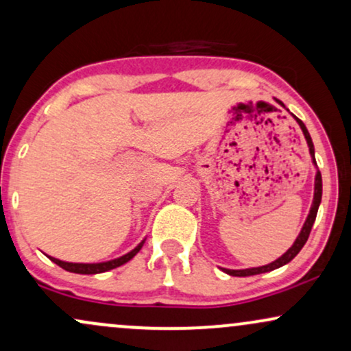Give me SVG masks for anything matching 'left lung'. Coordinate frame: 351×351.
Instances as JSON below:
<instances>
[{
	"label": "left lung",
	"instance_id": "obj_1",
	"mask_svg": "<svg viewBox=\"0 0 351 351\" xmlns=\"http://www.w3.org/2000/svg\"><path fill=\"white\" fill-rule=\"evenodd\" d=\"M278 104L282 106H285L282 104L280 100H277ZM296 121H298L301 131H303V134L306 137V143H308V147H309V154H311L313 157V163L316 165V158H314V145H313V141H311V136H309L308 130H306L304 123L295 117ZM321 197H322V176H321V171L316 173V183H314V199H313V206H311V210H309V215L308 219H306L303 228H301V232L298 234V238H296V241L293 243V246L288 250L285 254L282 257H278L277 261H274V263H270L267 265H263V267H254V269H243V270H232V269H223V272H227L228 275H233V277H250V275H257V274H264V272H270V270L274 269H278L282 267V265H285L290 263L293 257L298 254L301 251V247L306 245V241H308L309 238V233H311V228H313V223L314 220H316V215H317V208H319V204H321Z\"/></svg>",
	"mask_w": 351,
	"mask_h": 351
}]
</instances>
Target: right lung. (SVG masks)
<instances>
[{
	"instance_id": "obj_1",
	"label": "right lung",
	"mask_w": 351,
	"mask_h": 351,
	"mask_svg": "<svg viewBox=\"0 0 351 351\" xmlns=\"http://www.w3.org/2000/svg\"><path fill=\"white\" fill-rule=\"evenodd\" d=\"M144 241L139 243L134 250L131 252H128V254H124L121 257H118V259H113V261H108V263H99V264H76V263H64V261H60L56 259V257H50V259L55 263L56 265H60L61 269L68 270V272H74V274H84V275H92V274H101V272H106V270H112V269H117L119 265L126 264L128 261H131L132 257H134L137 252L141 251V247H143Z\"/></svg>"
}]
</instances>
